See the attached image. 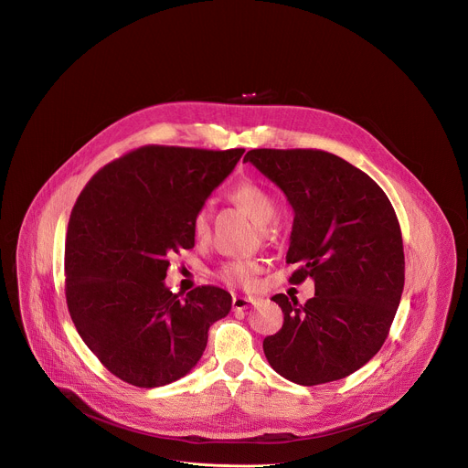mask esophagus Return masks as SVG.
Instances as JSON below:
<instances>
[{"label":"esophagus","mask_w":468,"mask_h":468,"mask_svg":"<svg viewBox=\"0 0 468 468\" xmlns=\"http://www.w3.org/2000/svg\"><path fill=\"white\" fill-rule=\"evenodd\" d=\"M233 312H244L253 304L251 297H233Z\"/></svg>","instance_id":"34e87169"}]
</instances>
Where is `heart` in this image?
<instances>
[{
	"label": "heart",
	"mask_w": 468,
	"mask_h": 468,
	"mask_svg": "<svg viewBox=\"0 0 468 468\" xmlns=\"http://www.w3.org/2000/svg\"><path fill=\"white\" fill-rule=\"evenodd\" d=\"M229 198L242 207L259 226L268 231L266 226H270L275 217H277V202L271 197V193L262 187L261 184L253 180H242L233 186L229 191ZM191 233L197 240H206L209 233V213L206 207L197 209L191 220ZM259 264L255 261L248 259H237V261H228L220 266L218 270V279L231 286V288H248L253 284L257 273H259Z\"/></svg>",
	"instance_id": "obj_1"
}]
</instances>
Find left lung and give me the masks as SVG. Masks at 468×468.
Masks as SVG:
<instances>
[{"instance_id":"8db88e82","label":"left lung","mask_w":468,"mask_h":468,"mask_svg":"<svg viewBox=\"0 0 468 468\" xmlns=\"http://www.w3.org/2000/svg\"><path fill=\"white\" fill-rule=\"evenodd\" d=\"M251 162L288 197L295 218L290 282L308 277L315 297H271L282 328L264 339L271 368L297 385L343 379L383 346L405 286L399 220L385 191L361 169L321 149H251Z\"/></svg>"}]
</instances>
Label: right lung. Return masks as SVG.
I'll use <instances>...</instances> for the list:
<instances>
[{"label": "right lung", "mask_w": 468, "mask_h": 468, "mask_svg": "<svg viewBox=\"0 0 468 468\" xmlns=\"http://www.w3.org/2000/svg\"><path fill=\"white\" fill-rule=\"evenodd\" d=\"M244 149L144 145L103 165L80 193L65 237V299L98 361L118 379L154 388L202 357L231 295L165 288L169 257L191 250V220Z\"/></svg>", "instance_id": "right-lung-1"}]
</instances>
